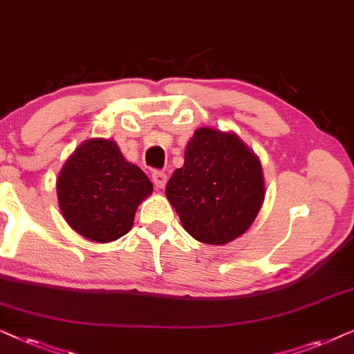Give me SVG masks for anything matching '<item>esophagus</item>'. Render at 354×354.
<instances>
[{"label":"esophagus","instance_id":"esophagus-1","mask_svg":"<svg viewBox=\"0 0 354 354\" xmlns=\"http://www.w3.org/2000/svg\"><path fill=\"white\" fill-rule=\"evenodd\" d=\"M152 181L158 189H163L165 185H167V173L160 171V169H155V171H152Z\"/></svg>","mask_w":354,"mask_h":354}]
</instances>
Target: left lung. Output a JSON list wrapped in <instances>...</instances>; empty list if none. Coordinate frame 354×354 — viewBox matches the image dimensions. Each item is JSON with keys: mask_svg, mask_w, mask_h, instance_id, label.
Returning a JSON list of instances; mask_svg holds the SVG:
<instances>
[{"mask_svg": "<svg viewBox=\"0 0 354 354\" xmlns=\"http://www.w3.org/2000/svg\"><path fill=\"white\" fill-rule=\"evenodd\" d=\"M165 192L192 238L226 244L246 232L259 214L262 168L238 136L201 128Z\"/></svg>", "mask_w": 354, "mask_h": 354, "instance_id": "obj_1", "label": "left lung"}]
</instances>
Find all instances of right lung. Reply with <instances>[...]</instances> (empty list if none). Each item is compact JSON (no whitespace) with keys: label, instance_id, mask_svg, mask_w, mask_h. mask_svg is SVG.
<instances>
[{"label":"right lung","instance_id":"obj_1","mask_svg":"<svg viewBox=\"0 0 354 354\" xmlns=\"http://www.w3.org/2000/svg\"><path fill=\"white\" fill-rule=\"evenodd\" d=\"M56 189L61 212L75 232L110 243L133 228L138 205L153 187L113 140L91 139L64 163Z\"/></svg>","mask_w":354,"mask_h":354}]
</instances>
